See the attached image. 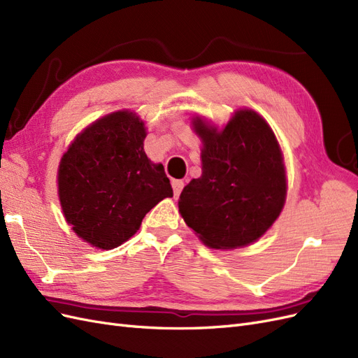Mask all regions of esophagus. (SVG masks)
Wrapping results in <instances>:
<instances>
[{"label": "esophagus", "mask_w": 358, "mask_h": 358, "mask_svg": "<svg viewBox=\"0 0 358 358\" xmlns=\"http://www.w3.org/2000/svg\"><path fill=\"white\" fill-rule=\"evenodd\" d=\"M171 187H173V192H175V197L178 199L183 189V182L182 180H171Z\"/></svg>", "instance_id": "esophagus-1"}]
</instances>
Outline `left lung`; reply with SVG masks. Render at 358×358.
Instances as JSON below:
<instances>
[{
  "instance_id": "1",
  "label": "left lung",
  "mask_w": 358,
  "mask_h": 358,
  "mask_svg": "<svg viewBox=\"0 0 358 358\" xmlns=\"http://www.w3.org/2000/svg\"><path fill=\"white\" fill-rule=\"evenodd\" d=\"M203 140V173L183 188L179 212L215 249L262 237L284 208L285 167L278 140L262 116L239 110L221 133L194 121Z\"/></svg>"
}]
</instances>
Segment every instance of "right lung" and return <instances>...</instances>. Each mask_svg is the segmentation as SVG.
Returning a JSON list of instances; mask_svg holds the SVG:
<instances>
[{
  "mask_svg": "<svg viewBox=\"0 0 358 358\" xmlns=\"http://www.w3.org/2000/svg\"><path fill=\"white\" fill-rule=\"evenodd\" d=\"M145 124L134 113L116 112L86 128L61 159L64 215L92 246L122 245L150 209L173 197L164 167L145 154Z\"/></svg>",
  "mask_w": 358,
  "mask_h": 358,
  "instance_id": "right-lung-1",
  "label": "right lung"
}]
</instances>
